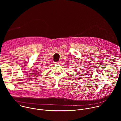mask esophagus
I'll return each mask as SVG.
<instances>
[{
  "label": "esophagus",
  "instance_id": "obj_1",
  "mask_svg": "<svg viewBox=\"0 0 121 121\" xmlns=\"http://www.w3.org/2000/svg\"><path fill=\"white\" fill-rule=\"evenodd\" d=\"M55 64H60V62H55Z\"/></svg>",
  "mask_w": 121,
  "mask_h": 121
}]
</instances>
